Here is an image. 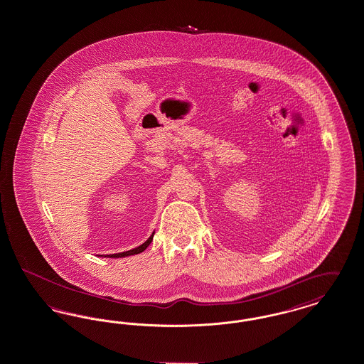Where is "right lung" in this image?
Segmentation results:
<instances>
[{
    "label": "right lung",
    "mask_w": 364,
    "mask_h": 364,
    "mask_svg": "<svg viewBox=\"0 0 364 364\" xmlns=\"http://www.w3.org/2000/svg\"><path fill=\"white\" fill-rule=\"evenodd\" d=\"M153 236H154V233L146 242H143L141 245H139V247L134 248V250H129V251H125V252H119V254H112V255H105V257H107V258H122V257H129V255L140 254V252H143L150 245V242H153Z\"/></svg>",
    "instance_id": "obj_1"
}]
</instances>
